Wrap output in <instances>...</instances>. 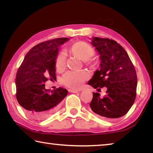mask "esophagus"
I'll return each mask as SVG.
<instances>
[{"instance_id": "1", "label": "esophagus", "mask_w": 153, "mask_h": 153, "mask_svg": "<svg viewBox=\"0 0 153 153\" xmlns=\"http://www.w3.org/2000/svg\"><path fill=\"white\" fill-rule=\"evenodd\" d=\"M68 91H69V92H72V93H77V92H79V90H76V89H71V88H70V89H68Z\"/></svg>"}]
</instances>
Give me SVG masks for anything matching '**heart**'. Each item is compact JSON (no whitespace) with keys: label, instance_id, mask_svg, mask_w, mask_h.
Returning a JSON list of instances; mask_svg holds the SVG:
<instances>
[{"label":"heart","instance_id":"1","mask_svg":"<svg viewBox=\"0 0 153 153\" xmlns=\"http://www.w3.org/2000/svg\"><path fill=\"white\" fill-rule=\"evenodd\" d=\"M71 53L83 61H88L90 58L94 55V50L92 46L85 42H77L71 46ZM66 63V55L64 52H61L56 56L55 65L58 71H63ZM89 74L85 70L69 71L66 72L62 77L61 82L65 86L74 89H79L84 82L88 79Z\"/></svg>","mask_w":153,"mask_h":153}]
</instances>
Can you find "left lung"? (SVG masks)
Instances as JSON below:
<instances>
[{"instance_id":"8db88e82","label":"left lung","mask_w":153,"mask_h":153,"mask_svg":"<svg viewBox=\"0 0 153 153\" xmlns=\"http://www.w3.org/2000/svg\"><path fill=\"white\" fill-rule=\"evenodd\" d=\"M91 44L100 55V70H97L88 84L97 90L107 87L103 97L93 92L90 107L98 117L111 120L125 115L136 97V69L122 46L108 38H92Z\"/></svg>"}]
</instances>
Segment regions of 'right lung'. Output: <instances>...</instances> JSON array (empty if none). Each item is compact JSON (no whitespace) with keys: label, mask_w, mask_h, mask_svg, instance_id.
Returning a JSON list of instances; mask_svg holds the SVG:
<instances>
[{"label":"right lung","mask_w":153,"mask_h":153,"mask_svg":"<svg viewBox=\"0 0 153 153\" xmlns=\"http://www.w3.org/2000/svg\"><path fill=\"white\" fill-rule=\"evenodd\" d=\"M69 39L59 38L45 41L30 49L17 72L16 98L31 117L42 120L58 109L67 90L45 88L48 79L56 80L55 61L59 47Z\"/></svg>","instance_id":"add662e5"}]
</instances>
